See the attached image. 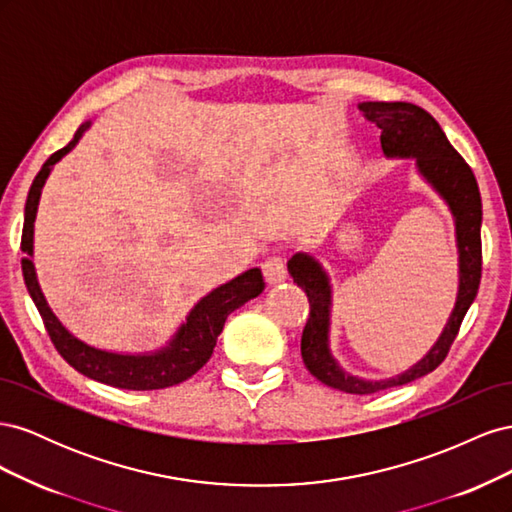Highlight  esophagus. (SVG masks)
<instances>
[{"instance_id": "esophagus-1", "label": "esophagus", "mask_w": 512, "mask_h": 512, "mask_svg": "<svg viewBox=\"0 0 512 512\" xmlns=\"http://www.w3.org/2000/svg\"><path fill=\"white\" fill-rule=\"evenodd\" d=\"M262 275L267 284H280L286 280V262L280 256H271L262 262Z\"/></svg>"}]
</instances>
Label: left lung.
I'll use <instances>...</instances> for the list:
<instances>
[{
  "label": "left lung",
  "mask_w": 512,
  "mask_h": 512,
  "mask_svg": "<svg viewBox=\"0 0 512 512\" xmlns=\"http://www.w3.org/2000/svg\"><path fill=\"white\" fill-rule=\"evenodd\" d=\"M359 111L380 128V145L386 158H414L418 173L436 190L448 205L455 220V239L459 254V288L457 301L438 342L421 361L386 380H363L352 376L335 361L329 348L331 331V301L333 290L329 273L312 256L299 252L288 260V273L294 284L305 290L309 301V318L301 337L303 363L316 380L350 395H369L393 386L408 384L427 376L444 359L459 333L461 320L476 299L483 269L480 252V222H483V203H480L478 183L472 168L466 164L455 147L448 143L440 123L425 108L410 102H361Z\"/></svg>",
  "instance_id": "8db88e82"
}]
</instances>
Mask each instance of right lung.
Wrapping results in <instances>:
<instances>
[{"mask_svg":"<svg viewBox=\"0 0 512 512\" xmlns=\"http://www.w3.org/2000/svg\"><path fill=\"white\" fill-rule=\"evenodd\" d=\"M91 121H85L83 126L76 130L72 141L55 151L53 156L46 160L36 175L32 188L27 194L25 203V222H23V237H21V252H23V277L25 286L29 290V297L34 299L42 322L49 333L53 346L64 359L83 376L98 380L102 384L115 386V389L126 391H156L166 389V386H175L183 380L192 378L196 371L203 367L213 354L218 335L224 329L226 318L235 312L237 307L247 303L250 299L258 297L265 290L260 269H247L245 273L237 275L215 290H211L207 297L200 299L192 312L185 318V322L177 329L170 342L149 354H119L108 352L85 344L83 339L72 335L59 318L53 314V309L46 303L44 294L40 290L36 267H34V222L38 213L40 194L44 188L46 177L51 175L53 166L70 153L81 136L89 130Z\"/></svg>","mask_w":512,"mask_h":512,"instance_id":"right-lung-1","label":"right lung"}]
</instances>
